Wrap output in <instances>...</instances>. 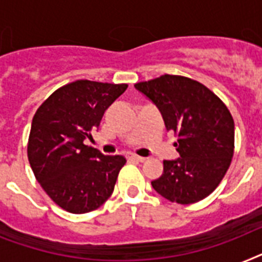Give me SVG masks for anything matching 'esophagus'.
I'll return each instance as SVG.
<instances>
[{"mask_svg":"<svg viewBox=\"0 0 262 262\" xmlns=\"http://www.w3.org/2000/svg\"><path fill=\"white\" fill-rule=\"evenodd\" d=\"M127 158H128L129 161H133V162H140V163H143V162L146 161V159H144V158L138 157V155H134V154L128 155V157H127Z\"/></svg>","mask_w":262,"mask_h":262,"instance_id":"obj_1","label":"esophagus"}]
</instances>
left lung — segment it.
I'll return each mask as SVG.
<instances>
[{"instance_id": "1", "label": "left lung", "mask_w": 262, "mask_h": 262, "mask_svg": "<svg viewBox=\"0 0 262 262\" xmlns=\"http://www.w3.org/2000/svg\"><path fill=\"white\" fill-rule=\"evenodd\" d=\"M135 88L152 101L167 131L178 135V159L163 161V174L151 185L177 204H194L215 190L228 171L234 148V122L226 105L189 77L163 75Z\"/></svg>"}]
</instances>
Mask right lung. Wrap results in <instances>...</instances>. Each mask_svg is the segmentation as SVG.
<instances>
[{"instance_id":"1","label":"right lung","mask_w":262,"mask_h":262,"mask_svg":"<svg viewBox=\"0 0 262 262\" xmlns=\"http://www.w3.org/2000/svg\"><path fill=\"white\" fill-rule=\"evenodd\" d=\"M127 84L76 80L55 91L34 114L28 158L34 177L58 206L73 214L100 207L111 196L123 155L84 144Z\"/></svg>"}]
</instances>
